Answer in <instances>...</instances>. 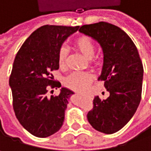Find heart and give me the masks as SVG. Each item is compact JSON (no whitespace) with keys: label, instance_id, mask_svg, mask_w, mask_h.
I'll return each instance as SVG.
<instances>
[{"label":"heart","instance_id":"obj_1","mask_svg":"<svg viewBox=\"0 0 151 151\" xmlns=\"http://www.w3.org/2000/svg\"><path fill=\"white\" fill-rule=\"evenodd\" d=\"M75 45L86 58L91 59L93 58L95 54V45L90 37H81L76 41ZM67 54H68L67 48L62 46L58 53V60L60 66L65 65ZM92 80H93V75L89 73L74 72L65 78V82L69 88L78 92H84L88 88Z\"/></svg>","mask_w":151,"mask_h":151}]
</instances>
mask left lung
Here are the masks:
<instances>
[{"label": "left lung", "mask_w": 151, "mask_h": 151, "mask_svg": "<svg viewBox=\"0 0 151 151\" xmlns=\"http://www.w3.org/2000/svg\"><path fill=\"white\" fill-rule=\"evenodd\" d=\"M80 33L98 42L103 51V65L99 80H104L109 93L106 100L95 96L87 120L104 134L122 129L133 117L141 101L143 67L137 48L119 27L111 23L83 25Z\"/></svg>", "instance_id": "1"}]
</instances>
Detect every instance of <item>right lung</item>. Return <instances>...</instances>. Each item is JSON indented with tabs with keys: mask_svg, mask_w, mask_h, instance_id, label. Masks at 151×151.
<instances>
[{
	"mask_svg": "<svg viewBox=\"0 0 151 151\" xmlns=\"http://www.w3.org/2000/svg\"><path fill=\"white\" fill-rule=\"evenodd\" d=\"M78 28L42 26L26 39L15 56L9 78L14 111L20 124L37 137L51 136L63 125L69 99L74 93L61 87L57 96L46 93L49 86H61L55 83L50 72L59 68L58 50Z\"/></svg>",
	"mask_w": 151,
	"mask_h": 151,
	"instance_id": "obj_1",
	"label": "right lung"
}]
</instances>
